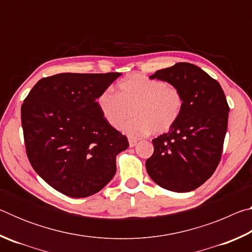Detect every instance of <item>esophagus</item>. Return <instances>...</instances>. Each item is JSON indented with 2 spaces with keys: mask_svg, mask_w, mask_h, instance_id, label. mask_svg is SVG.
Returning a JSON list of instances; mask_svg holds the SVG:
<instances>
[{
  "mask_svg": "<svg viewBox=\"0 0 252 252\" xmlns=\"http://www.w3.org/2000/svg\"><path fill=\"white\" fill-rule=\"evenodd\" d=\"M129 146H130V148L135 147V146H136V141H135V140L130 139V140H129Z\"/></svg>",
  "mask_w": 252,
  "mask_h": 252,
  "instance_id": "esophagus-1",
  "label": "esophagus"
}]
</instances>
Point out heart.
Segmentation results:
<instances>
[{
	"label": "heart",
	"mask_w": 252,
	"mask_h": 252,
	"mask_svg": "<svg viewBox=\"0 0 252 252\" xmlns=\"http://www.w3.org/2000/svg\"><path fill=\"white\" fill-rule=\"evenodd\" d=\"M183 102L177 87L140 73L121 80L117 93L105 89L96 99L102 117L114 129L126 121L131 111L133 119L122 126V131L131 138H141L152 131H169L181 116Z\"/></svg>",
	"instance_id": "heart-1"
}]
</instances>
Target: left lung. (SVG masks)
Returning <instances> with one entry per match:
<instances>
[{
    "instance_id": "obj_1",
    "label": "left lung",
    "mask_w": 252,
    "mask_h": 252,
    "mask_svg": "<svg viewBox=\"0 0 252 252\" xmlns=\"http://www.w3.org/2000/svg\"><path fill=\"white\" fill-rule=\"evenodd\" d=\"M150 78L177 87L185 102L176 125L152 140L155 151L146 161L148 174L163 189L189 192L218 167L228 126L227 99L218 81L191 63H176Z\"/></svg>"
}]
</instances>
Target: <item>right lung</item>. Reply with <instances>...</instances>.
Wrapping results in <instances>:
<instances>
[{"instance_id": "obj_1", "label": "right lung", "mask_w": 252, "mask_h": 252, "mask_svg": "<svg viewBox=\"0 0 252 252\" xmlns=\"http://www.w3.org/2000/svg\"><path fill=\"white\" fill-rule=\"evenodd\" d=\"M120 75L55 74L41 79L25 97L21 120L27 156L59 192L89 197L116 174L117 156L129 142L104 120L96 99Z\"/></svg>"}]
</instances>
